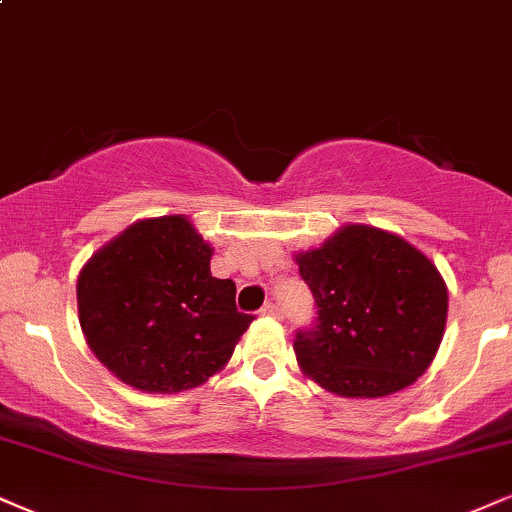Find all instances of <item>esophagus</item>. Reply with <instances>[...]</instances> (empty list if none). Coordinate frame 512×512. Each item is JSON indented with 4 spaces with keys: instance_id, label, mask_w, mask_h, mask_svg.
I'll list each match as a JSON object with an SVG mask.
<instances>
[{
    "instance_id": "esophagus-1",
    "label": "esophagus",
    "mask_w": 512,
    "mask_h": 512,
    "mask_svg": "<svg viewBox=\"0 0 512 512\" xmlns=\"http://www.w3.org/2000/svg\"><path fill=\"white\" fill-rule=\"evenodd\" d=\"M262 315L264 317H281L283 312H281V307L276 305V303H267V305L262 307Z\"/></svg>"
}]
</instances>
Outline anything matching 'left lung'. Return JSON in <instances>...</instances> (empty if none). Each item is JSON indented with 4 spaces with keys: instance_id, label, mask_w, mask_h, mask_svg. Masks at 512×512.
<instances>
[{
    "instance_id": "8db88e82",
    "label": "left lung",
    "mask_w": 512,
    "mask_h": 512,
    "mask_svg": "<svg viewBox=\"0 0 512 512\" xmlns=\"http://www.w3.org/2000/svg\"><path fill=\"white\" fill-rule=\"evenodd\" d=\"M295 262L317 305L293 343L307 377L343 398H381L427 372L448 315L427 255L396 233L348 224Z\"/></svg>"
}]
</instances>
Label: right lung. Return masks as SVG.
Segmentation results:
<instances>
[{
    "label": "right lung",
    "instance_id": "1",
    "mask_svg": "<svg viewBox=\"0 0 512 512\" xmlns=\"http://www.w3.org/2000/svg\"><path fill=\"white\" fill-rule=\"evenodd\" d=\"M212 245L183 214L135 221L78 276V319L97 360L145 393L195 389L229 362L252 315L209 272Z\"/></svg>",
    "mask_w": 512,
    "mask_h": 512
}]
</instances>
